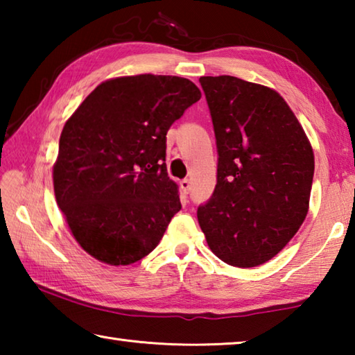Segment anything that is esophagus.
I'll return each instance as SVG.
<instances>
[{
    "label": "esophagus",
    "mask_w": 355,
    "mask_h": 355,
    "mask_svg": "<svg viewBox=\"0 0 355 355\" xmlns=\"http://www.w3.org/2000/svg\"><path fill=\"white\" fill-rule=\"evenodd\" d=\"M180 188H182V191L184 192V194H189V191H191V182L188 178H184V180H182V182H180Z\"/></svg>",
    "instance_id": "34e87169"
}]
</instances>
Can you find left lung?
Segmentation results:
<instances>
[{"label":"left lung","instance_id":"obj_1","mask_svg":"<svg viewBox=\"0 0 355 355\" xmlns=\"http://www.w3.org/2000/svg\"><path fill=\"white\" fill-rule=\"evenodd\" d=\"M218 147V183L197 208L207 243L230 266L266 263L309 211L313 150L272 89L236 76H202Z\"/></svg>","mask_w":355,"mask_h":355}]
</instances>
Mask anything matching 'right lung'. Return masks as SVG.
Returning <instances> with one entry per match:
<instances>
[{"label": "right lung", "mask_w": 355, "mask_h": 355, "mask_svg": "<svg viewBox=\"0 0 355 355\" xmlns=\"http://www.w3.org/2000/svg\"><path fill=\"white\" fill-rule=\"evenodd\" d=\"M202 94L180 76L101 83L64 125L53 169L56 202L78 244L97 260L148 255L182 209L167 177L166 135Z\"/></svg>", "instance_id": "right-lung-1"}]
</instances>
